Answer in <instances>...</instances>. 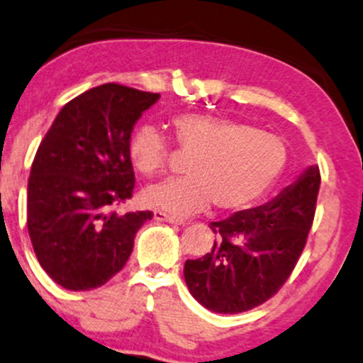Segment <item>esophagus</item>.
Listing matches in <instances>:
<instances>
[{
	"mask_svg": "<svg viewBox=\"0 0 363 363\" xmlns=\"http://www.w3.org/2000/svg\"><path fill=\"white\" fill-rule=\"evenodd\" d=\"M154 218L157 221H165V223H172V225H186L184 220H181V218H176L172 215H167V213L164 211H155L154 213Z\"/></svg>",
	"mask_w": 363,
	"mask_h": 363,
	"instance_id": "1",
	"label": "esophagus"
}]
</instances>
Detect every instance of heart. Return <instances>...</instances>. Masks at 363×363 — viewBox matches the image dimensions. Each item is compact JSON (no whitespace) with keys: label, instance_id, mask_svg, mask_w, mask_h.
Masks as SVG:
<instances>
[{"label":"heart","instance_id":"obj_1","mask_svg":"<svg viewBox=\"0 0 363 363\" xmlns=\"http://www.w3.org/2000/svg\"><path fill=\"white\" fill-rule=\"evenodd\" d=\"M176 143L194 155L187 179L165 181L142 194L147 206L176 216L193 215L215 204L237 211L260 199L287 164V147L276 135L220 116L186 113L172 120ZM130 159L145 177L165 172L169 142L154 126H140L130 140Z\"/></svg>","mask_w":363,"mask_h":363}]
</instances>
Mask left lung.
Returning <instances> with one entry per match:
<instances>
[{"mask_svg": "<svg viewBox=\"0 0 363 363\" xmlns=\"http://www.w3.org/2000/svg\"><path fill=\"white\" fill-rule=\"evenodd\" d=\"M320 182L314 165L269 203L213 221L215 245L184 265L193 298L209 311L235 314L276 296L306 247Z\"/></svg>", "mask_w": 363, "mask_h": 363, "instance_id": "left-lung-1", "label": "left lung"}]
</instances>
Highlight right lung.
<instances>
[{
    "label": "right lung",
    "instance_id": "add662e5",
    "mask_svg": "<svg viewBox=\"0 0 363 363\" xmlns=\"http://www.w3.org/2000/svg\"><path fill=\"white\" fill-rule=\"evenodd\" d=\"M160 94L103 84L69 101L35 154L27 225L42 269L69 291L101 287L125 267L152 211L120 213L133 196L130 138Z\"/></svg>",
    "mask_w": 363,
    "mask_h": 363
}]
</instances>
